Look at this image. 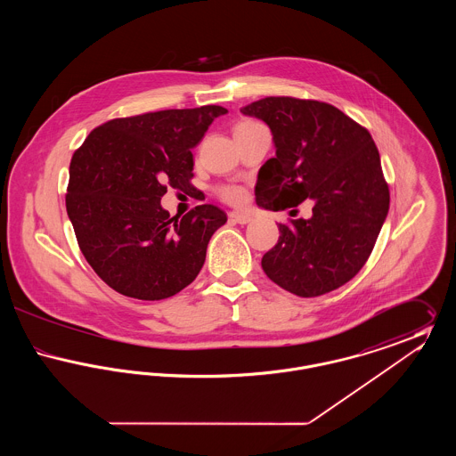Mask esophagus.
<instances>
[{
    "label": "esophagus",
    "instance_id": "obj_1",
    "mask_svg": "<svg viewBox=\"0 0 456 456\" xmlns=\"http://www.w3.org/2000/svg\"><path fill=\"white\" fill-rule=\"evenodd\" d=\"M231 218H232L234 222H238V224H242V225H244V224H249V222L253 220V217H251L249 214H240V212H232Z\"/></svg>",
    "mask_w": 456,
    "mask_h": 456
}]
</instances>
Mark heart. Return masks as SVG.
<instances>
[{
	"instance_id": "heart-1",
	"label": "heart",
	"mask_w": 456,
	"mask_h": 456,
	"mask_svg": "<svg viewBox=\"0 0 456 456\" xmlns=\"http://www.w3.org/2000/svg\"><path fill=\"white\" fill-rule=\"evenodd\" d=\"M246 125H253V121H242L239 123L238 126H246ZM220 196L231 203H238L242 200V190L236 188V186H227V188H222L220 190Z\"/></svg>"
}]
</instances>
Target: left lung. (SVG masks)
I'll list each match as a JSON object with an SVG mask.
<instances>
[{
    "label": "left lung",
    "mask_w": 456,
    "mask_h": 456,
    "mask_svg": "<svg viewBox=\"0 0 456 456\" xmlns=\"http://www.w3.org/2000/svg\"><path fill=\"white\" fill-rule=\"evenodd\" d=\"M240 112L273 134L275 157L261 166L255 188L258 207L279 212L313 201L311 217L279 224L263 272L299 297L342 287L368 261L390 208L369 131L320 101L265 97Z\"/></svg>",
    "instance_id": "obj_1"
}]
</instances>
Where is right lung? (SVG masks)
<instances>
[{
  "instance_id": "right-lung-1",
  "label": "right lung",
  "mask_w": 456,
  "mask_h": 456,
  "mask_svg": "<svg viewBox=\"0 0 456 456\" xmlns=\"http://www.w3.org/2000/svg\"><path fill=\"white\" fill-rule=\"evenodd\" d=\"M225 112L201 106L112 119L73 153L66 212L88 265L116 292L160 301L200 273L227 216L207 203L169 217L160 198L167 186L193 190L191 149Z\"/></svg>"
}]
</instances>
